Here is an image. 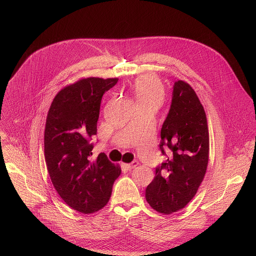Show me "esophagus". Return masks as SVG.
<instances>
[{
  "mask_svg": "<svg viewBox=\"0 0 256 256\" xmlns=\"http://www.w3.org/2000/svg\"><path fill=\"white\" fill-rule=\"evenodd\" d=\"M138 164H139V162H138L137 160H133L131 164H126L125 166H126L128 170H132V168H135Z\"/></svg>",
  "mask_w": 256,
  "mask_h": 256,
  "instance_id": "obj_1",
  "label": "esophagus"
}]
</instances>
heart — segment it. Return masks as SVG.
Segmentation results:
<instances>
[{
  "mask_svg": "<svg viewBox=\"0 0 256 256\" xmlns=\"http://www.w3.org/2000/svg\"><path fill=\"white\" fill-rule=\"evenodd\" d=\"M132 90L137 104H152L158 106L164 98V86L158 78L154 74H145L138 78L132 86Z\"/></svg>",
  "mask_w": 256,
  "mask_h": 256,
  "instance_id": "b5f03b06",
  "label": "heart"
}]
</instances>
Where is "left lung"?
Returning a JSON list of instances; mask_svg holds the SVG:
<instances>
[{
  "instance_id": "left-lung-1",
  "label": "left lung",
  "mask_w": 256,
  "mask_h": 256,
  "mask_svg": "<svg viewBox=\"0 0 256 256\" xmlns=\"http://www.w3.org/2000/svg\"><path fill=\"white\" fill-rule=\"evenodd\" d=\"M160 148L168 160L156 168L146 188V200L158 213L170 215L183 209L203 182L209 160L206 113L189 84H174L170 110L160 130Z\"/></svg>"
}]
</instances>
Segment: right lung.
I'll use <instances>...</instances> for the list:
<instances>
[{"label":"right lung","mask_w":256,"mask_h":256,"mask_svg":"<svg viewBox=\"0 0 256 256\" xmlns=\"http://www.w3.org/2000/svg\"><path fill=\"white\" fill-rule=\"evenodd\" d=\"M117 78H86L62 88L46 118L44 156L56 191L72 209L90 214L110 201L112 185L121 168L100 152L92 160V136L102 96Z\"/></svg>","instance_id":"right-lung-1"}]
</instances>
